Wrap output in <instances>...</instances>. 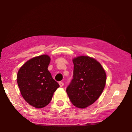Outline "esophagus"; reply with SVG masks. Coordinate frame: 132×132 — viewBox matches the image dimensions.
<instances>
[{"label": "esophagus", "mask_w": 132, "mask_h": 132, "mask_svg": "<svg viewBox=\"0 0 132 132\" xmlns=\"http://www.w3.org/2000/svg\"><path fill=\"white\" fill-rule=\"evenodd\" d=\"M59 85H60V87H62L63 86H64V83H63L62 81H60L59 82Z\"/></svg>", "instance_id": "34e87169"}]
</instances>
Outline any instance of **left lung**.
<instances>
[{
	"instance_id": "left-lung-1",
	"label": "left lung",
	"mask_w": 132,
	"mask_h": 132,
	"mask_svg": "<svg viewBox=\"0 0 132 132\" xmlns=\"http://www.w3.org/2000/svg\"><path fill=\"white\" fill-rule=\"evenodd\" d=\"M74 64L73 78L66 91L76 107L85 108L100 96L106 83V73L96 60L87 56L77 57Z\"/></svg>"
}]
</instances>
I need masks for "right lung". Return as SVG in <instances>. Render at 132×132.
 Listing matches in <instances>:
<instances>
[{
    "mask_svg": "<svg viewBox=\"0 0 132 132\" xmlns=\"http://www.w3.org/2000/svg\"><path fill=\"white\" fill-rule=\"evenodd\" d=\"M50 61L47 55L35 57L25 63L17 74V83L22 97L35 108L47 105L60 87L47 70Z\"/></svg>",
    "mask_w": 132,
    "mask_h": 132,
    "instance_id": "right-lung-1",
    "label": "right lung"
}]
</instances>
